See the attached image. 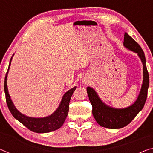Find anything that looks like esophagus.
Here are the masks:
<instances>
[{
  "label": "esophagus",
  "mask_w": 153,
  "mask_h": 153,
  "mask_svg": "<svg viewBox=\"0 0 153 153\" xmlns=\"http://www.w3.org/2000/svg\"><path fill=\"white\" fill-rule=\"evenodd\" d=\"M88 82H88V79H82V83L83 84H84V85H87Z\"/></svg>",
  "instance_id": "34e87169"
}]
</instances>
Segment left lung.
<instances>
[{"label":"left lung","mask_w":153,"mask_h":153,"mask_svg":"<svg viewBox=\"0 0 153 153\" xmlns=\"http://www.w3.org/2000/svg\"><path fill=\"white\" fill-rule=\"evenodd\" d=\"M124 47L136 53L143 65V82L135 102L131 106L117 108L107 105L100 99L97 93L92 87H87V94L93 106V115L97 124L107 128L118 129L127 126L142 110L147 98L149 86V75L146 65V58L140 45L126 32L124 33Z\"/></svg>","instance_id":"obj_1"}]
</instances>
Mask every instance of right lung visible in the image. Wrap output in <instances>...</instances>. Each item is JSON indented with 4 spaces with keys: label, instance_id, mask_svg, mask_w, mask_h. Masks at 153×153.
Instances as JSON below:
<instances>
[{
    "label": "right lung",
    "instance_id": "right-lung-1",
    "mask_svg": "<svg viewBox=\"0 0 153 153\" xmlns=\"http://www.w3.org/2000/svg\"><path fill=\"white\" fill-rule=\"evenodd\" d=\"M13 55L14 54H13L12 57L11 58L10 64H9L8 70L6 74L4 83V93H5L7 104L11 113L12 114L15 119L19 121L21 124H23L30 131L35 132V133H46L59 129L63 125L68 113H69V106L71 97L74 91L76 89L77 86H76L71 88L63 95L58 107L51 115L43 117H33L24 115L20 113L13 104L10 93H9L7 84L8 72L10 70L11 62Z\"/></svg>",
    "mask_w": 153,
    "mask_h": 153
}]
</instances>
